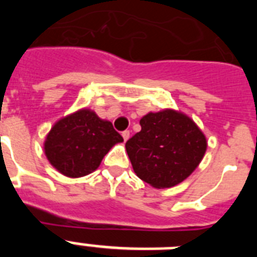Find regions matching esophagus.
Segmentation results:
<instances>
[{"label": "esophagus", "instance_id": "1", "mask_svg": "<svg viewBox=\"0 0 257 257\" xmlns=\"http://www.w3.org/2000/svg\"><path fill=\"white\" fill-rule=\"evenodd\" d=\"M122 138H123V140H124V142H126V140L128 139V138H130V131L124 130L123 133H122Z\"/></svg>", "mask_w": 257, "mask_h": 257}]
</instances>
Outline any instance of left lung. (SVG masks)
<instances>
[{
  "instance_id": "8db88e82",
  "label": "left lung",
  "mask_w": 257,
  "mask_h": 257,
  "mask_svg": "<svg viewBox=\"0 0 257 257\" xmlns=\"http://www.w3.org/2000/svg\"><path fill=\"white\" fill-rule=\"evenodd\" d=\"M142 130L126 142L135 174L154 188H171L189 176L205 156L207 142L197 124L175 110L148 113Z\"/></svg>"
}]
</instances>
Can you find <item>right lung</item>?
I'll return each mask as SVG.
<instances>
[{"label":"right lung","instance_id":"1","mask_svg":"<svg viewBox=\"0 0 257 257\" xmlns=\"http://www.w3.org/2000/svg\"><path fill=\"white\" fill-rule=\"evenodd\" d=\"M123 142L113 124L82 109L54 124L45 142L47 160L61 174L79 178L99 167L109 149Z\"/></svg>","mask_w":257,"mask_h":257}]
</instances>
